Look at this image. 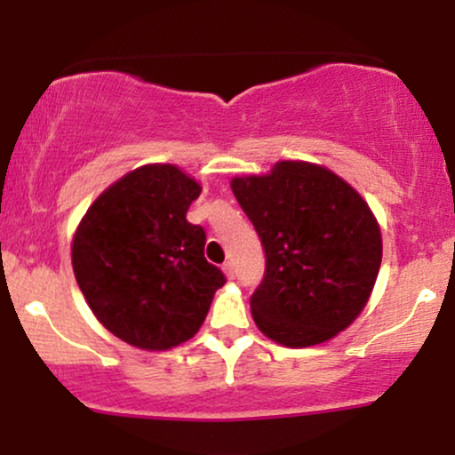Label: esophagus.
Masks as SVG:
<instances>
[{"label": "esophagus", "mask_w": 455, "mask_h": 455, "mask_svg": "<svg viewBox=\"0 0 455 455\" xmlns=\"http://www.w3.org/2000/svg\"><path fill=\"white\" fill-rule=\"evenodd\" d=\"M222 271H224V275H227L228 280L235 278V265L231 263V260H227V263L222 265Z\"/></svg>", "instance_id": "esophagus-1"}]
</instances>
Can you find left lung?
Wrapping results in <instances>:
<instances>
[{"label":"left lung","mask_w":455,"mask_h":455,"mask_svg":"<svg viewBox=\"0 0 455 455\" xmlns=\"http://www.w3.org/2000/svg\"><path fill=\"white\" fill-rule=\"evenodd\" d=\"M231 188L265 248V275L250 297L257 327L289 348L344 331L368 304L383 259L380 227L362 195L304 160L233 177Z\"/></svg>","instance_id":"8db88e82"}]
</instances>
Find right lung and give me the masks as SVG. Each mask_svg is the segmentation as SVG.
Returning <instances> with one entry per match:
<instances>
[{"mask_svg": "<svg viewBox=\"0 0 455 455\" xmlns=\"http://www.w3.org/2000/svg\"><path fill=\"white\" fill-rule=\"evenodd\" d=\"M201 190L180 166L145 164L108 186L78 222V289L119 340L143 351L190 340L227 282L203 254V227L186 220Z\"/></svg>", "mask_w": 455, "mask_h": 455, "instance_id": "obj_1", "label": "right lung"}]
</instances>
